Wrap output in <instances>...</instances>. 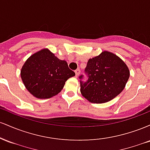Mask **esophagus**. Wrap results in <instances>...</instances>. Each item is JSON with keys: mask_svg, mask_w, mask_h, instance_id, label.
Listing matches in <instances>:
<instances>
[{"mask_svg": "<svg viewBox=\"0 0 150 150\" xmlns=\"http://www.w3.org/2000/svg\"><path fill=\"white\" fill-rule=\"evenodd\" d=\"M75 76H76V77L79 76V75H80V70L79 69H77L75 71Z\"/></svg>", "mask_w": 150, "mask_h": 150, "instance_id": "1", "label": "esophagus"}]
</instances>
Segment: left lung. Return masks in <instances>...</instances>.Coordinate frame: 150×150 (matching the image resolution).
<instances>
[{
  "mask_svg": "<svg viewBox=\"0 0 150 150\" xmlns=\"http://www.w3.org/2000/svg\"><path fill=\"white\" fill-rule=\"evenodd\" d=\"M85 72L88 80L81 82L80 92L91 103L102 104L120 94L128 82L130 70L125 62L110 51H104L99 56L89 58ZM82 75L80 77L81 79Z\"/></svg>",
  "mask_w": 150,
  "mask_h": 150,
  "instance_id": "8db88e82",
  "label": "left lung"
}]
</instances>
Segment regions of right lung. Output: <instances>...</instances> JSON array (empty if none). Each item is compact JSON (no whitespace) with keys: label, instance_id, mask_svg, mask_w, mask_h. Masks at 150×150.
<instances>
[{"label":"right lung","instance_id":"add662e5","mask_svg":"<svg viewBox=\"0 0 150 150\" xmlns=\"http://www.w3.org/2000/svg\"><path fill=\"white\" fill-rule=\"evenodd\" d=\"M75 75L67 62L58 58L49 49L33 53L20 71L26 89L38 99H49L57 95L67 80Z\"/></svg>","mask_w":150,"mask_h":150}]
</instances>
